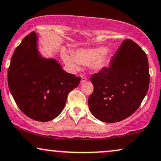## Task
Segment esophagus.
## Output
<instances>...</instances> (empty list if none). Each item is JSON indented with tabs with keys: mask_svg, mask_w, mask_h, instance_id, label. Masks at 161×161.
<instances>
[{
	"mask_svg": "<svg viewBox=\"0 0 161 161\" xmlns=\"http://www.w3.org/2000/svg\"><path fill=\"white\" fill-rule=\"evenodd\" d=\"M87 80H88V79H87L86 76H82V80H81V84H83V83H85V82H86Z\"/></svg>",
	"mask_w": 161,
	"mask_h": 161,
	"instance_id": "34e87169",
	"label": "esophagus"
}]
</instances>
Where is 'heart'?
<instances>
[{"instance_id": "heart-1", "label": "heart", "mask_w": 161, "mask_h": 161, "mask_svg": "<svg viewBox=\"0 0 161 161\" xmlns=\"http://www.w3.org/2000/svg\"><path fill=\"white\" fill-rule=\"evenodd\" d=\"M109 52L105 47L94 49H79L75 51L73 56L66 52H62V58L72 71L79 69V64L88 65L94 71H100L109 61Z\"/></svg>"}]
</instances>
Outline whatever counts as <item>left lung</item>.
<instances>
[{"instance_id": "left-lung-1", "label": "left lung", "mask_w": 161, "mask_h": 161, "mask_svg": "<svg viewBox=\"0 0 161 161\" xmlns=\"http://www.w3.org/2000/svg\"><path fill=\"white\" fill-rule=\"evenodd\" d=\"M94 92L88 98L91 112L103 122L115 123L130 116L140 106L149 87L148 62L133 40H124L109 67L91 76Z\"/></svg>"}]
</instances>
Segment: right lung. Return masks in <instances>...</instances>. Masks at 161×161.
<instances>
[{
    "label": "right lung",
    "instance_id": "right-lung-1",
    "mask_svg": "<svg viewBox=\"0 0 161 161\" xmlns=\"http://www.w3.org/2000/svg\"><path fill=\"white\" fill-rule=\"evenodd\" d=\"M7 78L9 91L21 111L42 122L61 113L69 92L81 80V77L64 70L56 60L40 55L35 32L25 36L15 49Z\"/></svg>",
    "mask_w": 161,
    "mask_h": 161
}]
</instances>
